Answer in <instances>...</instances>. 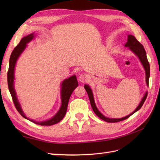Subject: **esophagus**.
<instances>
[{"label": "esophagus", "instance_id": "34e87169", "mask_svg": "<svg viewBox=\"0 0 160 160\" xmlns=\"http://www.w3.org/2000/svg\"><path fill=\"white\" fill-rule=\"evenodd\" d=\"M87 75L86 73H82L80 75L79 77H78V80H79L80 82L84 83L87 80Z\"/></svg>", "mask_w": 160, "mask_h": 160}]
</instances>
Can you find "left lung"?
I'll use <instances>...</instances> for the list:
<instances>
[{"mask_svg":"<svg viewBox=\"0 0 160 160\" xmlns=\"http://www.w3.org/2000/svg\"><path fill=\"white\" fill-rule=\"evenodd\" d=\"M124 47H128V49L131 50L133 53H135V55L138 57V58L140 59L142 66H143L144 68L145 73H146V83H147V86L148 87V80H149V77H150V65H149V62L147 57V53H146L145 49L144 48L143 45H142V44L135 38V36L132 35H128L127 42L125 44ZM84 87L87 91L88 96H89L91 107H92L94 113L97 115V116H98L100 119H102V120H103L107 122H118L120 121L124 120L126 119H127L128 118L130 117L131 115L135 113V112H137L139 109H140L141 107H142V105H143L144 102H145L146 99H147V94H148V92L147 91V92L145 93L144 97L142 98V99L140 102V104H139L138 107L135 108V110L133 112H132L131 114H129L127 115V116L122 118H109L105 117L104 115L103 114H102L100 113V111L98 109L96 103H95V101H94L92 90H91L90 87L88 85V84H84Z\"/></svg>","mask_w":160,"mask_h":160,"instance_id":"left-lung-1","label":"left lung"}]
</instances>
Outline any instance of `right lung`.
<instances>
[{
  "mask_svg": "<svg viewBox=\"0 0 160 160\" xmlns=\"http://www.w3.org/2000/svg\"><path fill=\"white\" fill-rule=\"evenodd\" d=\"M35 38L34 33H30V34L26 36L20 40V42L18 43L10 56L9 58V70L8 72V88L11 96L12 97V99L13 101V103L15 104V107L16 108L17 111H18L20 114L22 116L31 121L33 123L36 124L41 125V126H51L55 124L58 123L60 121H61L64 117L66 114L68 102H69V98L71 93H73L74 89L78 86V82L77 80V78L76 76H72L69 77L67 79L64 80L62 84H61V89H60V96H61V107L60 108L59 111L57 112V113L53 116L51 119L42 121V122H38L35 121L32 119H29L26 116L25 114L24 113L23 111L22 110L21 106L18 100V98L16 96V93L14 89V70H15V66L17 60H18V58L21 55V53L24 52L27 47V44L29 43L30 41Z\"/></svg>",
  "mask_w": 160,
  "mask_h": 160,
  "instance_id": "right-lung-1",
  "label": "right lung"
}]
</instances>
